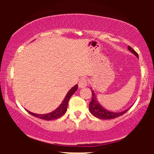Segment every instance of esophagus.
Here are the masks:
<instances>
[{
	"instance_id": "esophagus-1",
	"label": "esophagus",
	"mask_w": 154,
	"mask_h": 154,
	"mask_svg": "<svg viewBox=\"0 0 154 154\" xmlns=\"http://www.w3.org/2000/svg\"><path fill=\"white\" fill-rule=\"evenodd\" d=\"M88 80L86 78H85V77H83V78H81L79 80L78 86L80 88H84V87L88 86Z\"/></svg>"
}]
</instances>
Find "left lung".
<instances>
[{
  "mask_svg": "<svg viewBox=\"0 0 154 154\" xmlns=\"http://www.w3.org/2000/svg\"><path fill=\"white\" fill-rule=\"evenodd\" d=\"M128 49L139 58V55H138L137 53L130 46H128ZM91 93H92V98H91V102L89 103V111L96 118H98V119H106V120L107 119H116V118L122 116V115L125 114L126 112L128 111V109H126L125 111L122 112H112L108 111V110L105 109L103 107H102L99 104L93 90H91Z\"/></svg>",
  "mask_w": 154,
  "mask_h": 154,
  "instance_id": "1",
  "label": "left lung"
}]
</instances>
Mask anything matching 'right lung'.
Returning <instances> with one entry per match:
<instances>
[{
  "instance_id": "1",
  "label": "right lung",
  "mask_w": 154,
  "mask_h": 154,
  "mask_svg": "<svg viewBox=\"0 0 154 154\" xmlns=\"http://www.w3.org/2000/svg\"><path fill=\"white\" fill-rule=\"evenodd\" d=\"M77 85L74 86L68 92V94H66V97L65 99L63 100V103L60 104V106L57 109L54 110V112H50L48 113V114H44V115H39V114H35V113H32L31 112L27 111L30 115L32 116H35V117L38 118V119H43V120H46V121H51V120H54V119H57L60 118L61 116H63V115L66 113V110H67V107H68V100H69L70 97L72 96V94L77 91Z\"/></svg>"
}]
</instances>
